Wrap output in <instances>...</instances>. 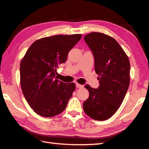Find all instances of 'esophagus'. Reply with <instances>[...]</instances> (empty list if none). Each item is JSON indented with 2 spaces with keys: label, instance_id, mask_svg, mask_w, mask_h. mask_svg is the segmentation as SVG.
<instances>
[{
  "label": "esophagus",
  "instance_id": "34e87169",
  "mask_svg": "<svg viewBox=\"0 0 149 149\" xmlns=\"http://www.w3.org/2000/svg\"><path fill=\"white\" fill-rule=\"evenodd\" d=\"M76 86H77V88H83V86L81 85V84H79V83H77V84H76Z\"/></svg>",
  "mask_w": 149,
  "mask_h": 149
}]
</instances>
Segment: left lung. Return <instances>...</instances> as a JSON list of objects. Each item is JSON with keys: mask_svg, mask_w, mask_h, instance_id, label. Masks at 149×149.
<instances>
[{"mask_svg": "<svg viewBox=\"0 0 149 149\" xmlns=\"http://www.w3.org/2000/svg\"><path fill=\"white\" fill-rule=\"evenodd\" d=\"M95 60L100 86L85 88L89 97L83 103L85 113L95 120H106L120 107L128 89L130 63L128 57L115 39L101 33L84 36Z\"/></svg>", "mask_w": 149, "mask_h": 149, "instance_id": "8db88e82", "label": "left lung"}]
</instances>
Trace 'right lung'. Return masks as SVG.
<instances>
[{
	"label": "right lung",
	"instance_id": "1",
	"mask_svg": "<svg viewBox=\"0 0 149 149\" xmlns=\"http://www.w3.org/2000/svg\"><path fill=\"white\" fill-rule=\"evenodd\" d=\"M81 37L74 34L38 39L21 61V88L29 105L38 115L53 117L66 108L76 85L56 79V70L66 61L69 51Z\"/></svg>",
	"mask_w": 149,
	"mask_h": 149
}]
</instances>
